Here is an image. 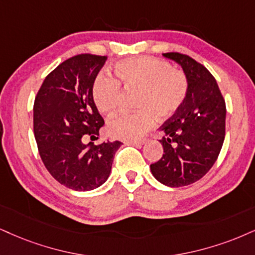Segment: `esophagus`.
<instances>
[{"label": "esophagus", "mask_w": 255, "mask_h": 255, "mask_svg": "<svg viewBox=\"0 0 255 255\" xmlns=\"http://www.w3.org/2000/svg\"><path fill=\"white\" fill-rule=\"evenodd\" d=\"M144 142H145V140H144V139H138V140H127V142H125V144H130V145H137V146H140V145H143Z\"/></svg>", "instance_id": "1"}]
</instances>
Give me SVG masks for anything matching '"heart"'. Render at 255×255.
<instances>
[{"mask_svg":"<svg viewBox=\"0 0 255 255\" xmlns=\"http://www.w3.org/2000/svg\"><path fill=\"white\" fill-rule=\"evenodd\" d=\"M117 80L100 74L94 81L92 98L103 115L115 111L121 99V85L127 90H139L136 113H118L108 122V133L113 138L133 140L155 124L156 117L165 121L184 103L188 80L169 62L151 56L128 59L115 66Z\"/></svg>","mask_w":255,"mask_h":255,"instance_id":"obj_1","label":"heart"}]
</instances>
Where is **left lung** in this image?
<instances>
[{"instance_id":"1","label":"left lung","mask_w":255,"mask_h":255,"mask_svg":"<svg viewBox=\"0 0 255 255\" xmlns=\"http://www.w3.org/2000/svg\"><path fill=\"white\" fill-rule=\"evenodd\" d=\"M163 56L181 66L188 93L180 110L159 128L164 153L150 169L162 184L177 188L199 181L218 159L225 140L226 104L204 66L180 53Z\"/></svg>"}]
</instances>
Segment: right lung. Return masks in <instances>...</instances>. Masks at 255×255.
Segmentation results:
<instances>
[{"label": "right lung", "mask_w": 255, "mask_h": 255, "mask_svg": "<svg viewBox=\"0 0 255 255\" xmlns=\"http://www.w3.org/2000/svg\"><path fill=\"white\" fill-rule=\"evenodd\" d=\"M108 56L79 54L46 77L34 102V136L46 169L59 183L77 191L104 184L111 172L119 140L94 145L104 119L92 89Z\"/></svg>", "instance_id": "add662e5"}]
</instances>
